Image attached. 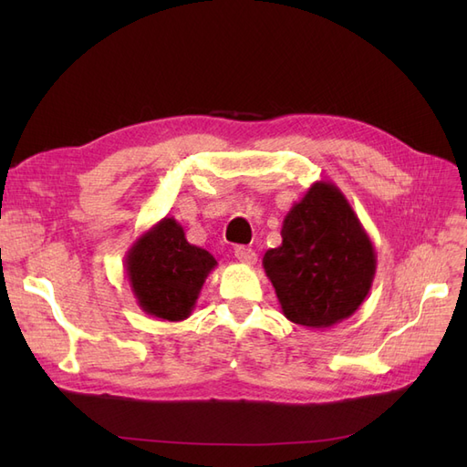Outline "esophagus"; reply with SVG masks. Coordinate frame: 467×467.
<instances>
[{"instance_id":"obj_1","label":"esophagus","mask_w":467,"mask_h":467,"mask_svg":"<svg viewBox=\"0 0 467 467\" xmlns=\"http://www.w3.org/2000/svg\"><path fill=\"white\" fill-rule=\"evenodd\" d=\"M234 255L239 263H244V265H253L257 261L255 251H253L251 247H245V245H237L235 251H234Z\"/></svg>"}]
</instances>
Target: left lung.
Returning <instances> with one entry per match:
<instances>
[{
  "label": "left lung",
  "instance_id": "left-lung-1",
  "mask_svg": "<svg viewBox=\"0 0 467 467\" xmlns=\"http://www.w3.org/2000/svg\"><path fill=\"white\" fill-rule=\"evenodd\" d=\"M280 235L263 266L285 317L327 329L355 314L372 288L376 251L341 189L316 181L288 210Z\"/></svg>",
  "mask_w": 467,
  "mask_h": 467
}]
</instances>
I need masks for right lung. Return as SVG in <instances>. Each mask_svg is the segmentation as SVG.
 Instances as JSON below:
<instances>
[{"mask_svg":"<svg viewBox=\"0 0 467 467\" xmlns=\"http://www.w3.org/2000/svg\"><path fill=\"white\" fill-rule=\"evenodd\" d=\"M216 265L206 249L187 242L182 225L169 216L140 235L124 257L138 306L161 321H182L192 314Z\"/></svg>","mask_w":467,"mask_h":467,"instance_id":"1","label":"right lung"}]
</instances>
